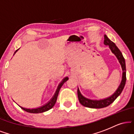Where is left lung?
Here are the masks:
<instances>
[{"label":"left lung","mask_w":134,"mask_h":134,"mask_svg":"<svg viewBox=\"0 0 134 134\" xmlns=\"http://www.w3.org/2000/svg\"><path fill=\"white\" fill-rule=\"evenodd\" d=\"M104 44L109 46V48L111 50V52L116 56L120 64L121 65V69H122V77H121L120 84L117 90L115 91V93L110 96L104 98V99H92L86 98L81 94L79 87H77V96L80 103L84 107L91 108H102L107 107L110 104H111L122 92L126 82V65L125 58H124L122 53L116 47V44L113 41L110 40L107 35H104Z\"/></svg>","instance_id":"left-lung-1"}]
</instances>
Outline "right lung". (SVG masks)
Masks as SVG:
<instances>
[{
  "mask_svg": "<svg viewBox=\"0 0 134 134\" xmlns=\"http://www.w3.org/2000/svg\"><path fill=\"white\" fill-rule=\"evenodd\" d=\"M18 50H19V49H18V50H17L16 51L14 52V53H16V52H18ZM68 79H69L68 77H64V79H62V81L59 83V84H58L57 88V90H56V91H55V93L54 94V95L53 96V97H52V98H51V99H50V100L47 103L44 104V105L41 106V107L36 108H31H31H26L22 107H21V106H19H19L21 108L23 109V110H24V111L28 112V113H43V112L47 111H48V110H50V109L52 108L53 107V106L55 105V103H56L57 99L58 93H59L61 87L62 86L63 84H64V83H65Z\"/></svg>",
  "mask_w": 134,
  "mask_h": 134,
  "instance_id": "add662e5",
  "label": "right lung"
}]
</instances>
